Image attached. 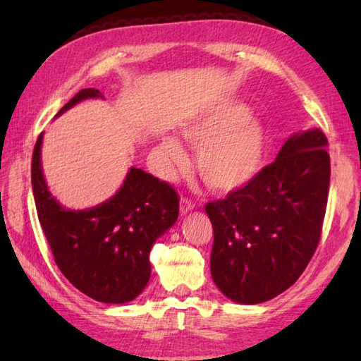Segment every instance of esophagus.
<instances>
[{"label": "esophagus", "mask_w": 361, "mask_h": 361, "mask_svg": "<svg viewBox=\"0 0 361 361\" xmlns=\"http://www.w3.org/2000/svg\"><path fill=\"white\" fill-rule=\"evenodd\" d=\"M192 209H194L192 200L188 199V197H181V200H180V213H181V215H186V213H189Z\"/></svg>", "instance_id": "34e87169"}]
</instances>
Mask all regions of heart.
Returning a JSON list of instances; mask_svg holds the SVG:
<instances>
[{
	"instance_id": "heart-1",
	"label": "heart",
	"mask_w": 361,
	"mask_h": 361,
	"mask_svg": "<svg viewBox=\"0 0 361 361\" xmlns=\"http://www.w3.org/2000/svg\"><path fill=\"white\" fill-rule=\"evenodd\" d=\"M181 135L191 148L199 149L195 167L212 191H237L261 172L266 133L242 103H223L194 116L183 126ZM159 157L167 170L188 164L185 146L172 135L161 140Z\"/></svg>"
}]
</instances>
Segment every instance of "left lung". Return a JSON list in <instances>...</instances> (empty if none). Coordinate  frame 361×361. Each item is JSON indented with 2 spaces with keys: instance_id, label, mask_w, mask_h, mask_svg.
I'll return each mask as SVG.
<instances>
[{
  "instance_id": "left-lung-1",
  "label": "left lung",
  "mask_w": 361,
  "mask_h": 361,
  "mask_svg": "<svg viewBox=\"0 0 361 361\" xmlns=\"http://www.w3.org/2000/svg\"><path fill=\"white\" fill-rule=\"evenodd\" d=\"M326 145L320 129L295 133L252 183L205 205L213 226L212 277L224 296L259 304L301 277L326 212Z\"/></svg>"
}]
</instances>
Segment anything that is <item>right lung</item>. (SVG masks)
<instances>
[{
	"label": "right lung",
	"mask_w": 361,
	"mask_h": 361,
	"mask_svg": "<svg viewBox=\"0 0 361 361\" xmlns=\"http://www.w3.org/2000/svg\"><path fill=\"white\" fill-rule=\"evenodd\" d=\"M85 99H103L82 89L57 116ZM42 133L32 157L36 212L56 264L85 296L106 304L135 299L151 276L152 243L175 224L180 199L175 189L145 170L132 167L111 199L92 209L70 210L49 192L41 167Z\"/></svg>",
	"instance_id": "1"
}]
</instances>
